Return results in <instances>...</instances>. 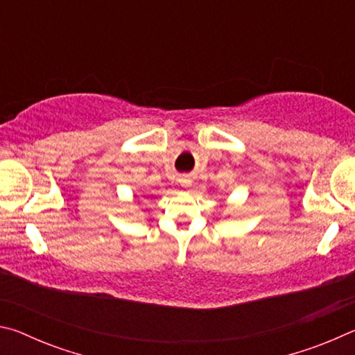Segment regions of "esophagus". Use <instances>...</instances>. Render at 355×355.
Segmentation results:
<instances>
[{"label": "esophagus", "instance_id": "obj_1", "mask_svg": "<svg viewBox=\"0 0 355 355\" xmlns=\"http://www.w3.org/2000/svg\"><path fill=\"white\" fill-rule=\"evenodd\" d=\"M178 182H180V184L183 186V188H188V186H191V180L188 177H182L178 180Z\"/></svg>", "mask_w": 355, "mask_h": 355}]
</instances>
